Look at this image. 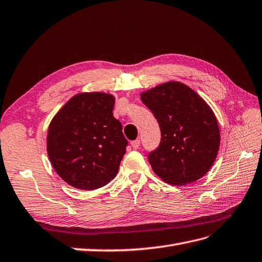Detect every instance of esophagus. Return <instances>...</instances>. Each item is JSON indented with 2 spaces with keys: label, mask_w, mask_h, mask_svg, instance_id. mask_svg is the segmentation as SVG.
I'll list each match as a JSON object with an SVG mask.
<instances>
[{
  "label": "esophagus",
  "mask_w": 262,
  "mask_h": 262,
  "mask_svg": "<svg viewBox=\"0 0 262 262\" xmlns=\"http://www.w3.org/2000/svg\"><path fill=\"white\" fill-rule=\"evenodd\" d=\"M130 145L134 149H137L139 147V145H141V141H139V139H135V141H133L130 143Z\"/></svg>",
  "instance_id": "obj_1"
}]
</instances>
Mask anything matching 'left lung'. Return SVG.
<instances>
[{"label":"left lung","mask_w":262,"mask_h":262,"mask_svg":"<svg viewBox=\"0 0 262 262\" xmlns=\"http://www.w3.org/2000/svg\"><path fill=\"white\" fill-rule=\"evenodd\" d=\"M159 121L161 143L148 154L157 176L185 185L209 172L220 147V129L211 107L186 84L168 81L141 94Z\"/></svg>","instance_id":"8db88e82"}]
</instances>
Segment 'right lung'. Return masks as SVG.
Listing matches in <instances>:
<instances>
[{
	"mask_svg": "<svg viewBox=\"0 0 262 262\" xmlns=\"http://www.w3.org/2000/svg\"><path fill=\"white\" fill-rule=\"evenodd\" d=\"M115 97L81 93L72 97L49 125L48 156L54 171L69 185L96 190L118 173L128 142L114 117Z\"/></svg>",
	"mask_w": 262,
	"mask_h": 262,
	"instance_id": "obj_1",
	"label": "right lung"
}]
</instances>
